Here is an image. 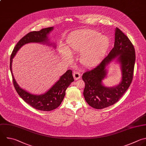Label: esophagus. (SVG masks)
<instances>
[{
	"mask_svg": "<svg viewBox=\"0 0 146 146\" xmlns=\"http://www.w3.org/2000/svg\"><path fill=\"white\" fill-rule=\"evenodd\" d=\"M81 74L78 72H77V71H75L74 72V73H73V77H74V78L76 80H78L79 78H81Z\"/></svg>",
	"mask_w": 146,
	"mask_h": 146,
	"instance_id": "34e87169",
	"label": "esophagus"
}]
</instances>
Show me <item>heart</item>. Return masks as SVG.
<instances>
[{
    "label": "heart",
    "mask_w": 146,
    "mask_h": 146,
    "mask_svg": "<svg viewBox=\"0 0 146 146\" xmlns=\"http://www.w3.org/2000/svg\"><path fill=\"white\" fill-rule=\"evenodd\" d=\"M110 44L108 36L92 30H79L70 33L66 39L68 52L61 48V54L65 60L72 58L70 53H82L80 62L85 67H92L104 56Z\"/></svg>",
    "instance_id": "obj_1"
}]
</instances>
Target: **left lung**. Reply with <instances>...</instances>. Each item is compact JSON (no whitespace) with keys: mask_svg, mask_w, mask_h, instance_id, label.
<instances>
[{"mask_svg":"<svg viewBox=\"0 0 146 146\" xmlns=\"http://www.w3.org/2000/svg\"><path fill=\"white\" fill-rule=\"evenodd\" d=\"M113 60L120 65L121 81L115 86L107 87L102 81L107 76L108 65ZM135 62V51L132 43L116 27L111 51L98 66L86 70L82 76L85 83L83 94L86 103L96 109L105 108L117 103L132 82Z\"/></svg>","mask_w":146,"mask_h":146,"instance_id":"obj_1","label":"left lung"}]
</instances>
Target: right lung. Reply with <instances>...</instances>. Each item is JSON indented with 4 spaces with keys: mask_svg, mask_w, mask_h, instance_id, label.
<instances>
[{
    "mask_svg": "<svg viewBox=\"0 0 146 146\" xmlns=\"http://www.w3.org/2000/svg\"><path fill=\"white\" fill-rule=\"evenodd\" d=\"M54 29L53 27L43 29L38 31H32L24 36L15 46L10 58V70L15 89L21 98L32 107L43 111H50L58 107L64 100L65 92L70 84L74 81L71 70H67L59 80L47 92L40 94H35L22 89L17 82L12 71V63L18 51L25 44L29 43H39L52 47L56 45L51 43L48 35Z\"/></svg>",
    "mask_w": 146,
    "mask_h": 146,
    "instance_id": "right-lung-1",
    "label": "right lung"
}]
</instances>
